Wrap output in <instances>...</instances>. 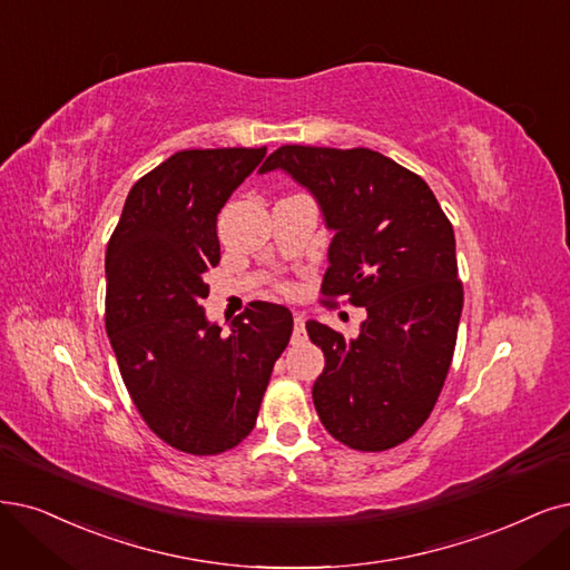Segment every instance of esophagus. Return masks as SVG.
<instances>
[{
	"instance_id": "1",
	"label": "esophagus",
	"mask_w": 570,
	"mask_h": 570,
	"mask_svg": "<svg viewBox=\"0 0 570 570\" xmlns=\"http://www.w3.org/2000/svg\"><path fill=\"white\" fill-rule=\"evenodd\" d=\"M293 341H296V343L305 341V317L298 312L293 314Z\"/></svg>"
}]
</instances>
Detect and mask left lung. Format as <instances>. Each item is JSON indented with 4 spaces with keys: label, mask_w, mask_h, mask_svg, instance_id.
<instances>
[{
    "label": "left lung",
    "mask_w": 570,
    "mask_h": 570,
    "mask_svg": "<svg viewBox=\"0 0 570 570\" xmlns=\"http://www.w3.org/2000/svg\"><path fill=\"white\" fill-rule=\"evenodd\" d=\"M269 171L305 187L333 232L324 296L366 307L356 338L307 322L326 360L314 409L345 446L387 451L430 417L451 368L462 312L453 227L423 178L366 147L284 145Z\"/></svg>",
    "instance_id": "obj_1"
}]
</instances>
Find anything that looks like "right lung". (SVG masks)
I'll return each mask as SVG.
<instances>
[{
	"label": "right lung",
	"mask_w": 570,
	"mask_h": 570,
	"mask_svg": "<svg viewBox=\"0 0 570 570\" xmlns=\"http://www.w3.org/2000/svg\"><path fill=\"white\" fill-rule=\"evenodd\" d=\"M267 147L180 150L124 202L105 253V328L136 409L168 446L193 455L235 449L256 425L288 307L256 301L229 333L208 322L206 272L220 261L218 214Z\"/></svg>",
	"instance_id": "obj_1"
}]
</instances>
